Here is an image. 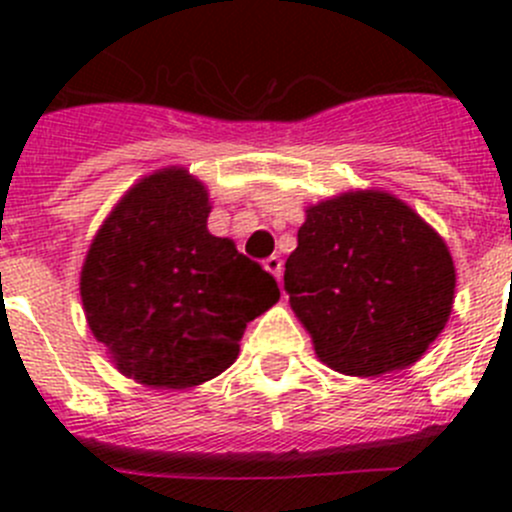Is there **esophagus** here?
Returning a JSON list of instances; mask_svg holds the SVG:
<instances>
[{"label":"esophagus","instance_id":"obj_1","mask_svg":"<svg viewBox=\"0 0 512 512\" xmlns=\"http://www.w3.org/2000/svg\"><path fill=\"white\" fill-rule=\"evenodd\" d=\"M265 267H267V270L272 272V275L277 277V280H280V277H282V257H277V255L267 257V260H265Z\"/></svg>","mask_w":512,"mask_h":512}]
</instances>
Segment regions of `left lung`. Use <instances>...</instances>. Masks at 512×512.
Masks as SVG:
<instances>
[{
  "label": "left lung",
  "mask_w": 512,
  "mask_h": 512,
  "mask_svg": "<svg viewBox=\"0 0 512 512\" xmlns=\"http://www.w3.org/2000/svg\"><path fill=\"white\" fill-rule=\"evenodd\" d=\"M453 289L446 242L379 190L309 208L285 265V292L314 352L349 376L421 359L446 327Z\"/></svg>",
  "instance_id": "1"
}]
</instances>
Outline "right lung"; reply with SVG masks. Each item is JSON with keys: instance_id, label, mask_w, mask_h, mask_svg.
<instances>
[{"instance_id": "right-lung-1", "label": "right lung", "mask_w": 512, "mask_h": 512, "mask_svg": "<svg viewBox=\"0 0 512 512\" xmlns=\"http://www.w3.org/2000/svg\"><path fill=\"white\" fill-rule=\"evenodd\" d=\"M208 193L180 168L141 180L98 230L81 270L86 319L121 374L188 389L225 371L277 280L208 232Z\"/></svg>"}]
</instances>
